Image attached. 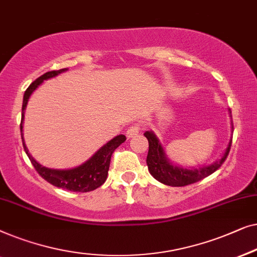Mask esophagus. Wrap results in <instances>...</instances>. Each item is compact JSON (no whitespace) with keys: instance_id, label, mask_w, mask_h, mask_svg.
Listing matches in <instances>:
<instances>
[{"instance_id":"34e87169","label":"esophagus","mask_w":257,"mask_h":257,"mask_svg":"<svg viewBox=\"0 0 257 257\" xmlns=\"http://www.w3.org/2000/svg\"><path fill=\"white\" fill-rule=\"evenodd\" d=\"M140 132H141L140 124H133V125H130V127L127 129V132H125V134H127L128 139H130V137H134V136L139 135Z\"/></svg>"}]
</instances>
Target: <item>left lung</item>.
I'll return each mask as SVG.
<instances>
[{
	"mask_svg": "<svg viewBox=\"0 0 257 257\" xmlns=\"http://www.w3.org/2000/svg\"><path fill=\"white\" fill-rule=\"evenodd\" d=\"M229 114H232V111L229 109ZM232 116V115H230ZM232 129L233 122H232ZM144 136L148 139L149 142V151H148L147 156V164L148 169L155 179H157L158 182L165 184L169 186H186L190 184L197 183L199 180L206 178L209 175H212L213 172H215L220 166L222 165L223 162L226 161L227 156H228L230 146H232V140L229 141L228 146L225 154L222 155V157L219 161H216L215 163H213L208 166H204V168L199 169H184L180 166H176L170 163V161L166 157L164 153L163 147L160 142V140L157 139V136L155 135L154 132H146Z\"/></svg>",
	"mask_w": 257,
	"mask_h": 257,
	"instance_id": "left-lung-1",
	"label": "left lung"
}]
</instances>
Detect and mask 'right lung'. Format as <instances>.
I'll return each mask as SVG.
<instances>
[{
	"instance_id": "1",
	"label": "right lung",
	"mask_w": 257,
	"mask_h": 257,
	"mask_svg": "<svg viewBox=\"0 0 257 257\" xmlns=\"http://www.w3.org/2000/svg\"><path fill=\"white\" fill-rule=\"evenodd\" d=\"M67 71V68H61L58 71L46 72L41 77L36 79L32 84L29 86L23 96V106H22V120H21V136L23 141V147L25 154L28 155L29 160L34 165L36 171L39 173L42 178H44L46 182H49L52 185L60 189H65L73 192H89L100 187L106 182L108 170H109L110 158L115 149L125 141L124 135H118L107 142L103 147H101L93 156L86 161L84 164L77 166L74 169L70 170H55L45 168L35 161V158L29 154V150L24 143L23 139V120H24V110L28 104V100L32 92L38 87L44 80H48L50 78L56 77V75L63 73Z\"/></svg>"
}]
</instances>
